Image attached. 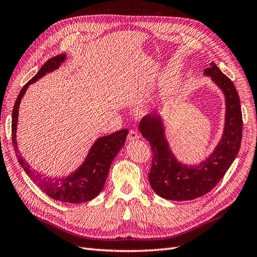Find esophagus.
<instances>
[{
    "label": "esophagus",
    "instance_id": "esophagus-1",
    "mask_svg": "<svg viewBox=\"0 0 257 257\" xmlns=\"http://www.w3.org/2000/svg\"><path fill=\"white\" fill-rule=\"evenodd\" d=\"M139 135L137 133V131L135 130H131L128 132V135H127V141H135V139H138Z\"/></svg>",
    "mask_w": 257,
    "mask_h": 257
}]
</instances>
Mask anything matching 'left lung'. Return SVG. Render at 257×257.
Instances as JSON below:
<instances>
[{"mask_svg": "<svg viewBox=\"0 0 257 257\" xmlns=\"http://www.w3.org/2000/svg\"><path fill=\"white\" fill-rule=\"evenodd\" d=\"M205 75L220 87L225 96L226 114L221 141L214 151L198 165H183L177 161L165 137L164 124L160 114H147L139 123L142 135L150 143L152 165L149 182L161 197L170 200H191L205 195L226 174L236 159L242 138V113L234 83L213 62Z\"/></svg>", "mask_w": 257, "mask_h": 257, "instance_id": "8db88e82", "label": "left lung"}]
</instances>
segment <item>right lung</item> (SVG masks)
<instances>
[{"label": "right lung", "mask_w": 257, "mask_h": 257, "mask_svg": "<svg viewBox=\"0 0 257 257\" xmlns=\"http://www.w3.org/2000/svg\"><path fill=\"white\" fill-rule=\"evenodd\" d=\"M65 58L66 54L62 53L49 59L33 78L21 89L13 109L12 138L20 166L25 169V172L36 183L38 188L43 190L49 197L56 200L71 204H80L95 198L103 190L111 163L125 143L128 131L120 130L113 134L99 137L91 147L88 157L81 166L65 178H48L37 173L22 158L18 150L16 139L19 106L21 98L25 95L29 85L42 78L46 74L57 69L65 61Z\"/></svg>", "instance_id": "add662e5"}]
</instances>
